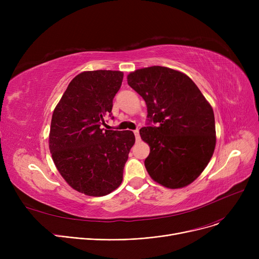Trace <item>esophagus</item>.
Returning <instances> with one entry per match:
<instances>
[{
  "mask_svg": "<svg viewBox=\"0 0 259 259\" xmlns=\"http://www.w3.org/2000/svg\"><path fill=\"white\" fill-rule=\"evenodd\" d=\"M134 135H135V139H137V141L140 142L141 141V137H140V130L139 129L134 130Z\"/></svg>",
  "mask_w": 259,
  "mask_h": 259,
  "instance_id": "34e87169",
  "label": "esophagus"
}]
</instances>
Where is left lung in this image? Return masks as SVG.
<instances>
[{"label": "left lung", "instance_id": "obj_1", "mask_svg": "<svg viewBox=\"0 0 259 259\" xmlns=\"http://www.w3.org/2000/svg\"><path fill=\"white\" fill-rule=\"evenodd\" d=\"M127 80L156 124L140 130L150 147L145 159L149 175L169 189L190 185L205 170L215 149L211 105L191 78L168 67L142 68L130 72Z\"/></svg>", "mask_w": 259, "mask_h": 259}]
</instances>
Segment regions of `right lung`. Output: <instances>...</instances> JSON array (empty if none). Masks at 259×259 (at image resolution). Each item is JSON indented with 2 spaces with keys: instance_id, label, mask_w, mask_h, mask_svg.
<instances>
[{
  "instance_id": "add662e5",
  "label": "right lung",
  "mask_w": 259,
  "mask_h": 259,
  "mask_svg": "<svg viewBox=\"0 0 259 259\" xmlns=\"http://www.w3.org/2000/svg\"><path fill=\"white\" fill-rule=\"evenodd\" d=\"M122 77L121 71L81 72L70 81L54 108L50 153L62 178L79 193L104 196L122 182L134 134L101 128L104 116L111 114Z\"/></svg>"
}]
</instances>
